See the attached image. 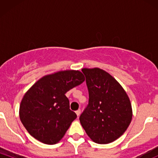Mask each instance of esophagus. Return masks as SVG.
Returning a JSON list of instances; mask_svg holds the SVG:
<instances>
[{"label":"esophagus","mask_w":158,"mask_h":158,"mask_svg":"<svg viewBox=\"0 0 158 158\" xmlns=\"http://www.w3.org/2000/svg\"><path fill=\"white\" fill-rule=\"evenodd\" d=\"M76 114H77V115L78 116V117H79V116L80 115V114H81V110L79 109V110H76Z\"/></svg>","instance_id":"1"}]
</instances>
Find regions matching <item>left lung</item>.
<instances>
[{
    "label": "left lung",
    "instance_id": "left-lung-1",
    "mask_svg": "<svg viewBox=\"0 0 158 158\" xmlns=\"http://www.w3.org/2000/svg\"><path fill=\"white\" fill-rule=\"evenodd\" d=\"M86 77L89 102L79 117L88 137L99 144H108L121 137L132 119L130 99L121 85L102 69L82 68Z\"/></svg>",
    "mask_w": 158,
    "mask_h": 158
}]
</instances>
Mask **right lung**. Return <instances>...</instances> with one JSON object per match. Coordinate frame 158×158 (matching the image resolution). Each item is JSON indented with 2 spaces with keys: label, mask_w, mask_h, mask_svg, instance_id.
<instances>
[{
  "label": "right lung",
  "mask_w": 158,
  "mask_h": 158,
  "mask_svg": "<svg viewBox=\"0 0 158 158\" xmlns=\"http://www.w3.org/2000/svg\"><path fill=\"white\" fill-rule=\"evenodd\" d=\"M84 81L79 70H66L36 81L23 95L19 108L20 119L29 134L45 144L59 143L77 118L65 94Z\"/></svg>",
  "instance_id": "1"
}]
</instances>
